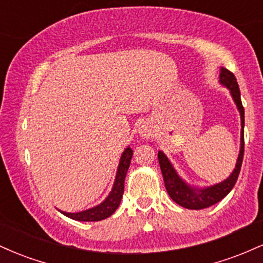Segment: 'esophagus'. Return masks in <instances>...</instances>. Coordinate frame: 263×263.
Instances as JSON below:
<instances>
[{"instance_id": "obj_1", "label": "esophagus", "mask_w": 263, "mask_h": 263, "mask_svg": "<svg viewBox=\"0 0 263 263\" xmlns=\"http://www.w3.org/2000/svg\"><path fill=\"white\" fill-rule=\"evenodd\" d=\"M138 134L142 138H146V140H151L152 137H155V128L151 123L146 122V123H142L138 128Z\"/></svg>"}]
</instances>
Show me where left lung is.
Masks as SVG:
<instances>
[{
    "label": "left lung",
    "instance_id": "obj_1",
    "mask_svg": "<svg viewBox=\"0 0 263 263\" xmlns=\"http://www.w3.org/2000/svg\"><path fill=\"white\" fill-rule=\"evenodd\" d=\"M219 83L225 87H228L231 93V98L236 104V107L240 112L241 119V138H240V152L232 173L222 182L214 184L210 186H204V188H197V186L190 185L178 174L176 168L173 167L168 157L159 151L158 152V161L161 165V171L164 179V185L167 189L170 197L179 204L180 206L186 208L190 210H200L209 208L211 205L219 203L221 199H224L231 189L234 188L236 183L238 173H240L241 164H242L243 158V127H245V111H243L242 102H241L240 89H238L237 81L235 75L229 71L226 68H220Z\"/></svg>",
    "mask_w": 263,
    "mask_h": 263
}]
</instances>
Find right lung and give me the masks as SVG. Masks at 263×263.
<instances>
[{
  "instance_id": "add662e5",
  "label": "right lung",
  "mask_w": 263,
  "mask_h": 263,
  "mask_svg": "<svg viewBox=\"0 0 263 263\" xmlns=\"http://www.w3.org/2000/svg\"><path fill=\"white\" fill-rule=\"evenodd\" d=\"M132 155H134V152H132L131 147H127L122 152L112 189H111V192L108 193V195L102 203L93 208H90V209L79 211V213H66V211L59 210L60 213L64 214L68 218L78 220V221H100V220H104L112 215L119 208L120 203H121L123 189H125V178L126 174H127L129 163H131Z\"/></svg>"
}]
</instances>
